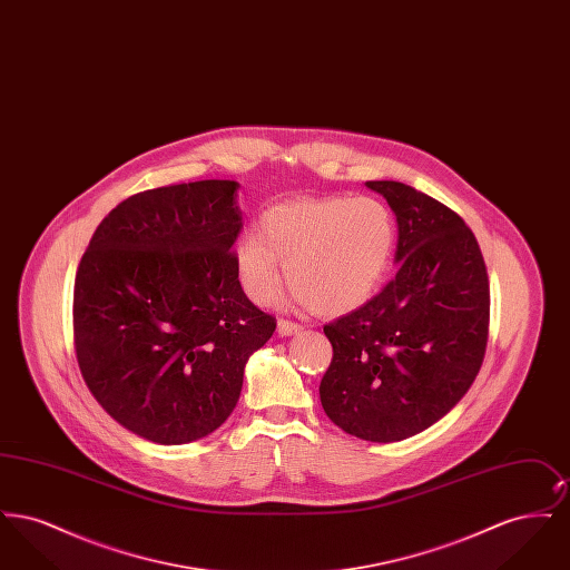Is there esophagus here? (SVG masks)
Returning a JSON list of instances; mask_svg holds the SVG:
<instances>
[{
	"instance_id": "34e87169",
	"label": "esophagus",
	"mask_w": 570,
	"mask_h": 570,
	"mask_svg": "<svg viewBox=\"0 0 570 570\" xmlns=\"http://www.w3.org/2000/svg\"><path fill=\"white\" fill-rule=\"evenodd\" d=\"M301 331H303V326L297 325V323H293V321H279V323H277V333H279L282 337L297 335Z\"/></svg>"
}]
</instances>
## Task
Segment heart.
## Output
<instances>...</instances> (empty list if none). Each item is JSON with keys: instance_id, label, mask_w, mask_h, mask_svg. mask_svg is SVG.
I'll use <instances>...</instances> for the list:
<instances>
[{"instance_id": "obj_1", "label": "heart", "mask_w": 570, "mask_h": 570, "mask_svg": "<svg viewBox=\"0 0 570 570\" xmlns=\"http://www.w3.org/2000/svg\"><path fill=\"white\" fill-rule=\"evenodd\" d=\"M395 247V219L372 196L293 198L269 207L256 235L242 237L235 269L245 295L272 303L282 269L295 297L325 316H344L379 288Z\"/></svg>"}]
</instances>
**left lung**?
Masks as SVG:
<instances>
[{
    "label": "left lung",
    "instance_id": "obj_1",
    "mask_svg": "<svg viewBox=\"0 0 570 570\" xmlns=\"http://www.w3.org/2000/svg\"><path fill=\"white\" fill-rule=\"evenodd\" d=\"M397 222V272L325 326L326 416L346 434L397 442L432 428L476 379L489 326L483 254L455 212L400 181H365Z\"/></svg>",
    "mask_w": 570,
    "mask_h": 570
}]
</instances>
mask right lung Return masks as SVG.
<instances>
[{
	"label": "right lung",
	"mask_w": 570,
	"mask_h": 570,
	"mask_svg": "<svg viewBox=\"0 0 570 570\" xmlns=\"http://www.w3.org/2000/svg\"><path fill=\"white\" fill-rule=\"evenodd\" d=\"M239 184L140 191L96 228L75 282L82 379L110 416L158 444L216 432L275 318L245 297L230 247Z\"/></svg>",
	"instance_id": "obj_1"
}]
</instances>
